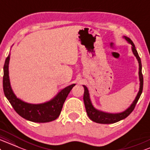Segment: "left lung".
Returning <instances> with one entry per match:
<instances>
[{"mask_svg":"<svg viewBox=\"0 0 150 150\" xmlns=\"http://www.w3.org/2000/svg\"><path fill=\"white\" fill-rule=\"evenodd\" d=\"M124 38L126 39L130 44L132 45V51H133V54L135 56V57L138 59L139 63V79H140V89H139V92L137 95L136 98L126 110L124 112H121V113H107V112H102V111L98 110L93 107L91 103V99H90V95L88 90L86 86H83L84 88V94H83V102L84 105H85L86 113L90 119H91L94 122L98 123V124H114V123L118 122V121L124 119L129 115L130 114L133 112L134 110L135 105L138 103L139 98L141 96L142 92V88H143V76H142V64L140 58L139 57L138 52H137L136 48H135L134 43L133 41L130 39L129 38L126 36H124Z\"/></svg>","mask_w":150,"mask_h":150,"instance_id":"left-lung-1","label":"left lung"}]
</instances>
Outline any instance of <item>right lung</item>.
Instances as JSON below:
<instances>
[{
    "label": "right lung",
    "instance_id": "obj_1",
    "mask_svg": "<svg viewBox=\"0 0 150 150\" xmlns=\"http://www.w3.org/2000/svg\"><path fill=\"white\" fill-rule=\"evenodd\" d=\"M10 54H8L3 67V86L4 94L15 112L26 120L36 123H46L55 120L59 117L63 105L76 84L67 86L50 101L42 104H30L17 98L12 91L9 79V61Z\"/></svg>",
    "mask_w": 150,
    "mask_h": 150
}]
</instances>
